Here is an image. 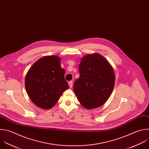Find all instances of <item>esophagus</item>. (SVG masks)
Listing matches in <instances>:
<instances>
[{"mask_svg":"<svg viewBox=\"0 0 149 149\" xmlns=\"http://www.w3.org/2000/svg\"><path fill=\"white\" fill-rule=\"evenodd\" d=\"M68 84H69V86H70V87L71 88L72 87V86H73V84H72V81H70L69 82H68Z\"/></svg>","mask_w":149,"mask_h":149,"instance_id":"34e87169","label":"esophagus"}]
</instances>
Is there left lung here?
<instances>
[{"label":"left lung","mask_w":149,"mask_h":149,"mask_svg":"<svg viewBox=\"0 0 149 149\" xmlns=\"http://www.w3.org/2000/svg\"><path fill=\"white\" fill-rule=\"evenodd\" d=\"M79 77L74 83V91L80 104L88 109L102 105L108 100L114 88V70L100 54L82 58L79 65Z\"/></svg>","instance_id":"obj_1"}]
</instances>
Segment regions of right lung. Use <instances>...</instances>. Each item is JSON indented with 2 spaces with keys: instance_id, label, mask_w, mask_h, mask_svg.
<instances>
[{
  "instance_id": "right-lung-1",
  "label": "right lung",
  "mask_w": 149,
  "mask_h": 149,
  "mask_svg": "<svg viewBox=\"0 0 149 149\" xmlns=\"http://www.w3.org/2000/svg\"><path fill=\"white\" fill-rule=\"evenodd\" d=\"M60 61L56 56H44L35 62L26 74L27 93L32 102L43 109L53 107L69 88Z\"/></svg>"
}]
</instances>
